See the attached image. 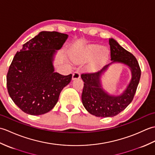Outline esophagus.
<instances>
[{
	"mask_svg": "<svg viewBox=\"0 0 155 155\" xmlns=\"http://www.w3.org/2000/svg\"><path fill=\"white\" fill-rule=\"evenodd\" d=\"M81 77V72L79 71H76L72 74V79H78Z\"/></svg>",
	"mask_w": 155,
	"mask_h": 155,
	"instance_id": "1",
	"label": "esophagus"
}]
</instances>
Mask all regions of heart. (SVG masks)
I'll return each mask as SVG.
<instances>
[{"label":"heart","instance_id":"1","mask_svg":"<svg viewBox=\"0 0 155 155\" xmlns=\"http://www.w3.org/2000/svg\"><path fill=\"white\" fill-rule=\"evenodd\" d=\"M97 56L95 57V59L93 62V66L95 67V66L98 65V64L101 63L102 62H103L106 57H107L108 51L106 48L101 47L98 45H91L87 47L83 51V52L79 54L78 57V60H87V59H90L92 57H93L96 54Z\"/></svg>","mask_w":155,"mask_h":155}]
</instances>
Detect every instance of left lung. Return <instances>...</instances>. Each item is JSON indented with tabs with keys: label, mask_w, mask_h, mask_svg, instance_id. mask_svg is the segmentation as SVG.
I'll return each instance as SVG.
<instances>
[{
	"label": "left lung",
	"mask_w": 155,
	"mask_h": 155,
	"mask_svg": "<svg viewBox=\"0 0 155 155\" xmlns=\"http://www.w3.org/2000/svg\"><path fill=\"white\" fill-rule=\"evenodd\" d=\"M110 58L113 62H122L128 65L132 72V79L127 89L118 97L110 96L102 89L100 77L107 70L106 65L96 73L86 72L81 74L84 81L82 93V102L87 110L91 114L98 117H111L124 110L132 101L139 84L141 71L135 57L125 50L113 38H109Z\"/></svg>",
	"instance_id": "obj_1"
}]
</instances>
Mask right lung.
<instances>
[{
  "mask_svg": "<svg viewBox=\"0 0 155 155\" xmlns=\"http://www.w3.org/2000/svg\"><path fill=\"white\" fill-rule=\"evenodd\" d=\"M68 35L42 31L22 45L10 65L6 85L10 97L25 113L41 115L52 109L72 74L54 72L52 58Z\"/></svg>",
  "mask_w": 155,
  "mask_h": 155,
  "instance_id": "1",
  "label": "right lung"
}]
</instances>
